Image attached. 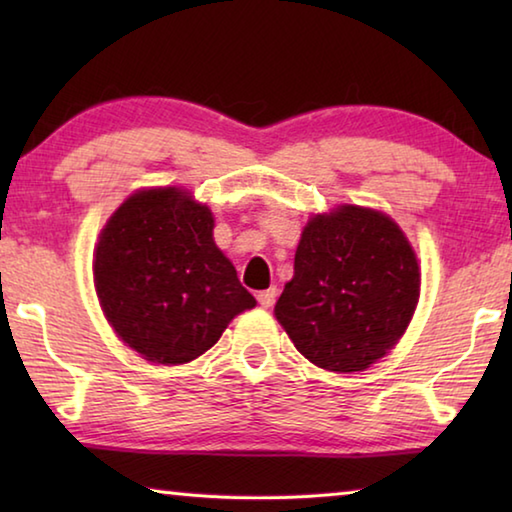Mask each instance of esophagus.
I'll use <instances>...</instances> for the list:
<instances>
[{
	"label": "esophagus",
	"instance_id": "34e87169",
	"mask_svg": "<svg viewBox=\"0 0 512 512\" xmlns=\"http://www.w3.org/2000/svg\"><path fill=\"white\" fill-rule=\"evenodd\" d=\"M275 298H277V289H275V287H271V289H266V291H259V293H257L259 305H262L264 309H271V307L275 305Z\"/></svg>",
	"mask_w": 512,
	"mask_h": 512
}]
</instances>
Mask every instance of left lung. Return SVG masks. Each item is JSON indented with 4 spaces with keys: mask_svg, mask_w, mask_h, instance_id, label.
<instances>
[{
    "mask_svg": "<svg viewBox=\"0 0 512 512\" xmlns=\"http://www.w3.org/2000/svg\"><path fill=\"white\" fill-rule=\"evenodd\" d=\"M418 298V257L400 225L339 205L307 221L275 318L314 366L359 372L402 339Z\"/></svg>",
    "mask_w": 512,
    "mask_h": 512,
    "instance_id": "left-lung-1",
    "label": "left lung"
}]
</instances>
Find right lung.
Listing matches in <instances>:
<instances>
[{
  "label": "right lung",
  "mask_w": 512,
  "mask_h": 512,
  "mask_svg": "<svg viewBox=\"0 0 512 512\" xmlns=\"http://www.w3.org/2000/svg\"><path fill=\"white\" fill-rule=\"evenodd\" d=\"M212 230L210 207L180 187L140 189L103 225L92 264L99 305L146 361H194L257 305Z\"/></svg>",
  "instance_id": "obj_1"
}]
</instances>
